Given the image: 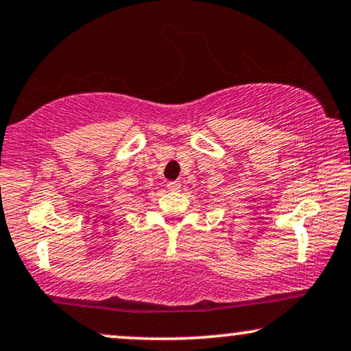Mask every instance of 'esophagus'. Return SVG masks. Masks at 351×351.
I'll return each mask as SVG.
<instances>
[{
    "label": "esophagus",
    "mask_w": 351,
    "mask_h": 351,
    "mask_svg": "<svg viewBox=\"0 0 351 351\" xmlns=\"http://www.w3.org/2000/svg\"><path fill=\"white\" fill-rule=\"evenodd\" d=\"M166 186H167V190H171V192H179L182 184H180L179 180H176V182H167Z\"/></svg>",
    "instance_id": "1"
}]
</instances>
